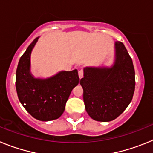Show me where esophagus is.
Listing matches in <instances>:
<instances>
[{"mask_svg": "<svg viewBox=\"0 0 153 153\" xmlns=\"http://www.w3.org/2000/svg\"><path fill=\"white\" fill-rule=\"evenodd\" d=\"M78 75H79V77L82 78L83 76V69H80V70H79V72H78Z\"/></svg>", "mask_w": 153, "mask_h": 153, "instance_id": "1", "label": "esophagus"}]
</instances>
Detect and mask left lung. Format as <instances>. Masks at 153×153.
I'll use <instances>...</instances> for the list:
<instances>
[{
    "label": "left lung",
    "instance_id": "8db88e82",
    "mask_svg": "<svg viewBox=\"0 0 153 153\" xmlns=\"http://www.w3.org/2000/svg\"><path fill=\"white\" fill-rule=\"evenodd\" d=\"M111 67H86L80 85L86 111L93 120L109 122L122 114L132 101L135 90L132 60L122 42L114 45Z\"/></svg>",
    "mask_w": 153,
    "mask_h": 153
}]
</instances>
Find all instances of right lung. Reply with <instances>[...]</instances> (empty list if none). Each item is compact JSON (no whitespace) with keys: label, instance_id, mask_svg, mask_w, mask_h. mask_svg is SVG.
I'll return each mask as SVG.
<instances>
[{"label":"right lung","instance_id":"obj_1","mask_svg":"<svg viewBox=\"0 0 153 153\" xmlns=\"http://www.w3.org/2000/svg\"><path fill=\"white\" fill-rule=\"evenodd\" d=\"M39 37L33 40L19 60L16 90L24 109L36 120H56L64 112L73 89L79 82L77 70L60 71L47 78H36L30 72V55Z\"/></svg>","mask_w":153,"mask_h":153}]
</instances>
